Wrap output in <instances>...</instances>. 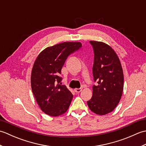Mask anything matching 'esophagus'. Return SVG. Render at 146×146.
I'll return each instance as SVG.
<instances>
[{"instance_id": "esophagus-1", "label": "esophagus", "mask_w": 146, "mask_h": 146, "mask_svg": "<svg viewBox=\"0 0 146 146\" xmlns=\"http://www.w3.org/2000/svg\"><path fill=\"white\" fill-rule=\"evenodd\" d=\"M82 90V88H76V89H75V92L76 93H77V94H79V93L81 92Z\"/></svg>"}]
</instances>
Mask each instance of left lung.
<instances>
[{
    "label": "left lung",
    "instance_id": "left-lung-1",
    "mask_svg": "<svg viewBox=\"0 0 146 146\" xmlns=\"http://www.w3.org/2000/svg\"><path fill=\"white\" fill-rule=\"evenodd\" d=\"M94 51L93 86L88 106L96 114H107L119 104L123 89V74L119 58L110 46L103 42L90 41Z\"/></svg>",
    "mask_w": 146,
    "mask_h": 146
}]
</instances>
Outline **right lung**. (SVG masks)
<instances>
[{"label":"right lung","instance_id":"obj_1","mask_svg":"<svg viewBox=\"0 0 146 146\" xmlns=\"http://www.w3.org/2000/svg\"><path fill=\"white\" fill-rule=\"evenodd\" d=\"M80 42H64L48 47L40 52L34 63L31 83L37 103L50 116L64 113L73 95L65 85L59 84L61 68L68 56L82 47Z\"/></svg>","mask_w":146,"mask_h":146}]
</instances>
